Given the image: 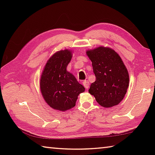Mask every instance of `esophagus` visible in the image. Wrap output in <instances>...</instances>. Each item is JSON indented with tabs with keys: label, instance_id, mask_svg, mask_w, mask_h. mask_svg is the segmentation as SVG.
Wrapping results in <instances>:
<instances>
[{
	"label": "esophagus",
	"instance_id": "1",
	"mask_svg": "<svg viewBox=\"0 0 155 155\" xmlns=\"http://www.w3.org/2000/svg\"><path fill=\"white\" fill-rule=\"evenodd\" d=\"M83 86L87 88V89H88V87H89V82H88V81H84L83 82Z\"/></svg>",
	"mask_w": 155,
	"mask_h": 155
}]
</instances>
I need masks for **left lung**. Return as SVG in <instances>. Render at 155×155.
Returning a JSON list of instances; mask_svg holds the SVG:
<instances>
[{
	"label": "left lung",
	"mask_w": 155,
	"mask_h": 155,
	"mask_svg": "<svg viewBox=\"0 0 155 155\" xmlns=\"http://www.w3.org/2000/svg\"><path fill=\"white\" fill-rule=\"evenodd\" d=\"M96 81L88 92L97 103L105 108L119 104L123 99L129 83L127 69L120 56L113 49L99 47L88 50Z\"/></svg>",
	"instance_id": "left-lung-1"
}]
</instances>
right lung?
<instances>
[{
	"mask_svg": "<svg viewBox=\"0 0 155 155\" xmlns=\"http://www.w3.org/2000/svg\"><path fill=\"white\" fill-rule=\"evenodd\" d=\"M71 58L72 52L68 49L58 51L48 59L42 71L41 93L46 103L55 110L66 111L74 107L78 95L85 91L67 71Z\"/></svg>",
	"mask_w": 155,
	"mask_h": 155,
	"instance_id": "obj_1",
	"label": "right lung"
}]
</instances>
